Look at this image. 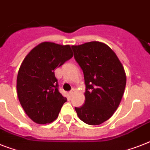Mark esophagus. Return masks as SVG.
<instances>
[{"label": "esophagus", "mask_w": 150, "mask_h": 150, "mask_svg": "<svg viewBox=\"0 0 150 150\" xmlns=\"http://www.w3.org/2000/svg\"><path fill=\"white\" fill-rule=\"evenodd\" d=\"M75 89L72 88L71 91H69V94H71V95H73V94H74V93H75Z\"/></svg>", "instance_id": "1"}]
</instances>
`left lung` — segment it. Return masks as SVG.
Returning <instances> with one entry per match:
<instances>
[{
	"label": "left lung",
	"instance_id": "1",
	"mask_svg": "<svg viewBox=\"0 0 150 150\" xmlns=\"http://www.w3.org/2000/svg\"><path fill=\"white\" fill-rule=\"evenodd\" d=\"M82 69L85 102L76 108L79 117L89 125H99L114 114L126 87V74L114 52L106 44L90 42L71 46Z\"/></svg>",
	"mask_w": 150,
	"mask_h": 150
}]
</instances>
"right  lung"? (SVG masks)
Instances as JSON below:
<instances>
[{
  "mask_svg": "<svg viewBox=\"0 0 150 150\" xmlns=\"http://www.w3.org/2000/svg\"><path fill=\"white\" fill-rule=\"evenodd\" d=\"M72 56L69 45L45 42L33 48L23 61L17 75V95L26 114L36 124L56 120L67 101L59 91L54 71Z\"/></svg>",
  "mask_w": 150,
  "mask_h": 150,
  "instance_id": "right-lung-1",
  "label": "right lung"
}]
</instances>
